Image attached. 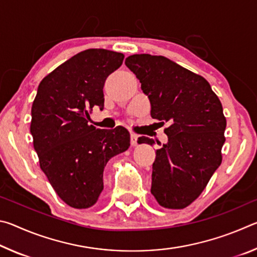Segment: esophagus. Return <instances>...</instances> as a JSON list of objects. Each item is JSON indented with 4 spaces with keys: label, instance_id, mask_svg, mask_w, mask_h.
<instances>
[{
    "label": "esophagus",
    "instance_id": "1",
    "mask_svg": "<svg viewBox=\"0 0 257 257\" xmlns=\"http://www.w3.org/2000/svg\"><path fill=\"white\" fill-rule=\"evenodd\" d=\"M137 139H138V136H137L136 134L130 135V143H132L133 146H136L137 145Z\"/></svg>",
    "mask_w": 257,
    "mask_h": 257
}]
</instances>
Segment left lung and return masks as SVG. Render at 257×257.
Instances as JSON below:
<instances>
[{
    "instance_id": "8db88e82",
    "label": "left lung",
    "mask_w": 257,
    "mask_h": 257,
    "mask_svg": "<svg viewBox=\"0 0 257 257\" xmlns=\"http://www.w3.org/2000/svg\"><path fill=\"white\" fill-rule=\"evenodd\" d=\"M124 63L150 99L152 118L169 124L168 143L155 152L151 193L161 206L185 208L222 162L227 125L222 104L205 78L164 56L134 54ZM139 141L155 144L144 136Z\"/></svg>"
}]
</instances>
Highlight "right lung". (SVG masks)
I'll return each mask as SVG.
<instances>
[{
  "label": "right lung",
  "mask_w": 257,
  "mask_h": 257,
  "mask_svg": "<svg viewBox=\"0 0 257 257\" xmlns=\"http://www.w3.org/2000/svg\"><path fill=\"white\" fill-rule=\"evenodd\" d=\"M123 58L104 49L82 51L41 81L33 102L30 133L41 169L73 208L97 202L108 160L130 146V134L121 125L107 130L88 124L93 107L103 110L104 82Z\"/></svg>",
  "instance_id": "add662e5"
}]
</instances>
